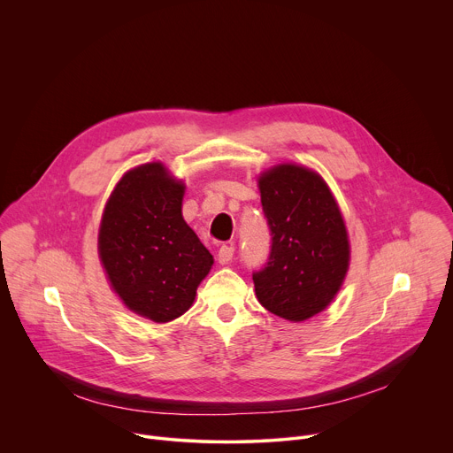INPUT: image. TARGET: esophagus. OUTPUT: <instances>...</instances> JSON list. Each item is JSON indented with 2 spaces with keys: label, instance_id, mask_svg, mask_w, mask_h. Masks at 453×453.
I'll return each instance as SVG.
<instances>
[{
  "label": "esophagus",
  "instance_id": "34e87169",
  "mask_svg": "<svg viewBox=\"0 0 453 453\" xmlns=\"http://www.w3.org/2000/svg\"><path fill=\"white\" fill-rule=\"evenodd\" d=\"M233 256H234V247L233 245H222L219 249V264H222V265L231 264Z\"/></svg>",
  "mask_w": 453,
  "mask_h": 453
}]
</instances>
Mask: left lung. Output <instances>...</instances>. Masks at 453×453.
<instances>
[{
    "mask_svg": "<svg viewBox=\"0 0 453 453\" xmlns=\"http://www.w3.org/2000/svg\"><path fill=\"white\" fill-rule=\"evenodd\" d=\"M271 250L252 273L256 297L269 311L299 322L325 310L349 264L348 233L326 182L297 165L260 177Z\"/></svg>",
    "mask_w": 453,
    "mask_h": 453,
    "instance_id": "left-lung-1",
    "label": "left lung"
}]
</instances>
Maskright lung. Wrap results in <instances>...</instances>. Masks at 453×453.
<instances>
[{
	"label": "right lung",
	"instance_id": "1",
	"mask_svg": "<svg viewBox=\"0 0 453 453\" xmlns=\"http://www.w3.org/2000/svg\"><path fill=\"white\" fill-rule=\"evenodd\" d=\"M184 186L161 163L127 172L107 201L98 250L114 292L133 311L168 322L196 299L213 256L182 219Z\"/></svg>",
	"mask_w": 453,
	"mask_h": 453
}]
</instances>
